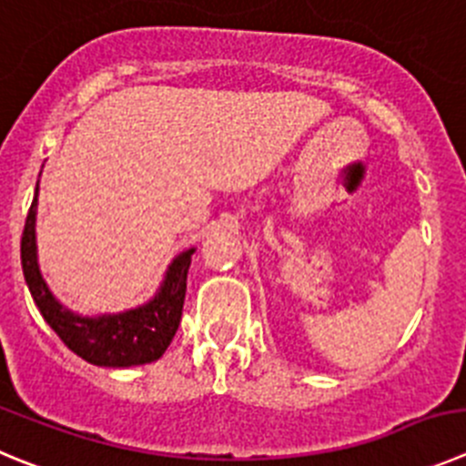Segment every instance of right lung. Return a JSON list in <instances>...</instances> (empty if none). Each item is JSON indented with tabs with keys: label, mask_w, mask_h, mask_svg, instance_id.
I'll list each match as a JSON object with an SVG mask.
<instances>
[{
	"label": "right lung",
	"mask_w": 466,
	"mask_h": 466,
	"mask_svg": "<svg viewBox=\"0 0 466 466\" xmlns=\"http://www.w3.org/2000/svg\"><path fill=\"white\" fill-rule=\"evenodd\" d=\"M36 202L38 199L34 198L27 220H25L20 259H23V273L29 292L34 297V303L41 310L43 319L50 324L52 331L62 338V342L73 354L94 365L128 368V365L158 360L165 354L169 342H172L177 329H179L186 299V278H188L193 250H186V253L174 259L160 292L147 306L137 308V310H128L124 315L98 317V319L77 317L73 312L64 310L52 299L41 273H38L36 243H34Z\"/></svg>",
	"instance_id": "1"
}]
</instances>
